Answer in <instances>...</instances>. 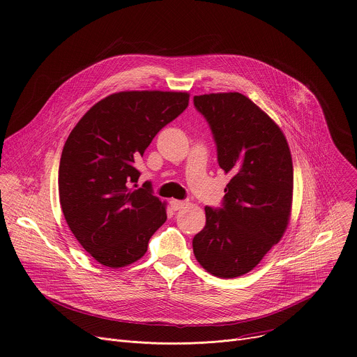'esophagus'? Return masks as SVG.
Listing matches in <instances>:
<instances>
[{
    "label": "esophagus",
    "instance_id": "obj_1",
    "mask_svg": "<svg viewBox=\"0 0 357 357\" xmlns=\"http://www.w3.org/2000/svg\"><path fill=\"white\" fill-rule=\"evenodd\" d=\"M171 207H172V210H181V208H183L185 206H186V202H183V200H175V199H172L171 202Z\"/></svg>",
    "mask_w": 357,
    "mask_h": 357
}]
</instances>
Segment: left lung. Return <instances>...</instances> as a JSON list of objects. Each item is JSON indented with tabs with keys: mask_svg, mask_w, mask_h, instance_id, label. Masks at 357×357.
<instances>
[{
	"mask_svg": "<svg viewBox=\"0 0 357 357\" xmlns=\"http://www.w3.org/2000/svg\"><path fill=\"white\" fill-rule=\"evenodd\" d=\"M210 126L220 168L231 175L221 207L206 206L197 262L217 278L252 271L280 241L291 210L293 162L279 126L240 92L193 98Z\"/></svg>",
	"mask_w": 357,
	"mask_h": 357,
	"instance_id": "obj_1",
	"label": "left lung"
}]
</instances>
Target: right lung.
Here are the masks:
<instances>
[{
	"label": "right lung",
	"instance_id": "1",
	"mask_svg": "<svg viewBox=\"0 0 357 357\" xmlns=\"http://www.w3.org/2000/svg\"><path fill=\"white\" fill-rule=\"evenodd\" d=\"M189 103L186 92L125 91L95 103L70 133L59 167L64 218L100 265L139 261L165 222V204L137 169L155 135Z\"/></svg>",
	"mask_w": 357,
	"mask_h": 357
}]
</instances>
